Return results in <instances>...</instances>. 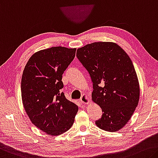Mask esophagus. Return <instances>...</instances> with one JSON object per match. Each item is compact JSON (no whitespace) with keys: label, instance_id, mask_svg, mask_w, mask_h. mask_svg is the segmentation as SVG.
<instances>
[{"label":"esophagus","instance_id":"esophagus-1","mask_svg":"<svg viewBox=\"0 0 158 158\" xmlns=\"http://www.w3.org/2000/svg\"><path fill=\"white\" fill-rule=\"evenodd\" d=\"M80 102H81L82 104H84V105L89 104L90 102L89 96H87V95H85V94L83 95V96L81 97V98H80Z\"/></svg>","mask_w":158,"mask_h":158}]
</instances>
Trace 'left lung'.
Returning a JSON list of instances; mask_svg holds the SVG:
<instances>
[{
  "instance_id": "8db88e82",
  "label": "left lung",
  "mask_w": 158,
  "mask_h": 158,
  "mask_svg": "<svg viewBox=\"0 0 158 158\" xmlns=\"http://www.w3.org/2000/svg\"><path fill=\"white\" fill-rule=\"evenodd\" d=\"M77 57L93 82L92 101L102 114L98 127L115 132L125 126L136 110L140 87L128 55L113 42H94L77 49Z\"/></svg>"
}]
</instances>
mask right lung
I'll use <instances>...</instances> for the list:
<instances>
[{"label":"right lung","mask_w":158,"mask_h":158,"mask_svg":"<svg viewBox=\"0 0 158 158\" xmlns=\"http://www.w3.org/2000/svg\"><path fill=\"white\" fill-rule=\"evenodd\" d=\"M76 50L57 46L35 52L22 74L25 111L35 126L51 136L68 131L78 111V106L60 91L62 74L74 60Z\"/></svg>","instance_id":"add662e5"}]
</instances>
